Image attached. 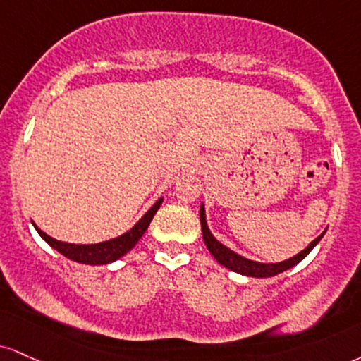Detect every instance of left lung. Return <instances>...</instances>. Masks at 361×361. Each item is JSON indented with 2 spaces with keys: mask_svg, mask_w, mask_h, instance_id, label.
Returning a JSON list of instances; mask_svg holds the SVG:
<instances>
[{
  "mask_svg": "<svg viewBox=\"0 0 361 361\" xmlns=\"http://www.w3.org/2000/svg\"><path fill=\"white\" fill-rule=\"evenodd\" d=\"M200 224H202V233H203V240H205L207 249L210 250V254L216 259V262L222 264L224 267L230 269V271L238 272V274L249 276V277H272V276L281 274V272L288 271L290 267H294L296 264L301 262V260L305 259L312 249H314L316 244L323 238L324 232H326V230H324L319 237H316L305 250H301L298 255H294V257L282 260V262H276V264H262V262H255V260L242 257V255H238L233 250H230L228 247H225L222 242L216 240V238L212 235L210 228H208L207 225L205 207L203 205L200 207Z\"/></svg>",
  "mask_w": 361,
  "mask_h": 361,
  "instance_id": "1",
  "label": "left lung"
}]
</instances>
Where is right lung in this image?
Masks as SVG:
<instances>
[{
  "mask_svg": "<svg viewBox=\"0 0 361 361\" xmlns=\"http://www.w3.org/2000/svg\"><path fill=\"white\" fill-rule=\"evenodd\" d=\"M161 203H163V198H159L158 202H156L154 205L141 216V220H139L131 230H128V232L123 233V235L111 238V240H106V242H99V244L82 245V244L60 242L56 240V238H51L50 235H47L45 232H42V230L35 224L33 227L37 228V232L40 233V237L47 242V244L54 247L55 250H59L60 254L65 255L67 259L75 260V262H80V264H89V266H102V264H111L114 262V260L121 259L137 244V240L142 237V233L146 232L147 227H149L151 220H153V216L156 212H158V208L161 207Z\"/></svg>",
  "mask_w": 361,
  "mask_h": 361,
  "instance_id": "right-lung-1",
  "label": "right lung"
}]
</instances>
